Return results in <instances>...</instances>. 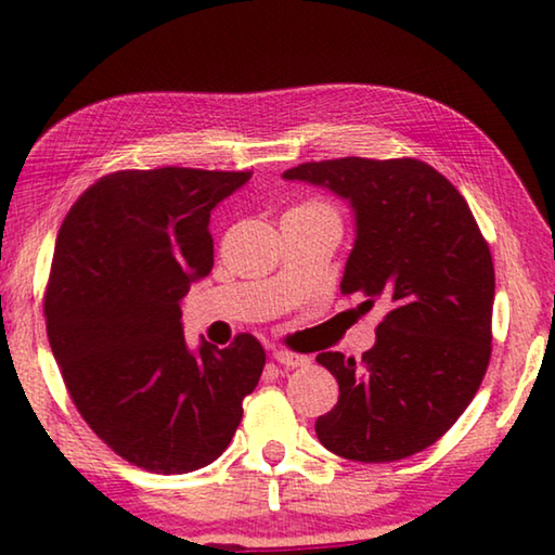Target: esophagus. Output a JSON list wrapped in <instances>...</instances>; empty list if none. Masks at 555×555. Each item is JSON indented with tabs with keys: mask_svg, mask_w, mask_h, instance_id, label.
<instances>
[{
	"mask_svg": "<svg viewBox=\"0 0 555 555\" xmlns=\"http://www.w3.org/2000/svg\"><path fill=\"white\" fill-rule=\"evenodd\" d=\"M274 360L281 364V367H286V370H296V367H306L308 362V357L306 354H296V352H274Z\"/></svg>",
	"mask_w": 555,
	"mask_h": 555,
	"instance_id": "obj_1",
	"label": "esophagus"
}]
</instances>
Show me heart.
I'll use <instances>...</instances> for the list:
<instances>
[{
    "mask_svg": "<svg viewBox=\"0 0 555 555\" xmlns=\"http://www.w3.org/2000/svg\"><path fill=\"white\" fill-rule=\"evenodd\" d=\"M294 210H315V212H333V208H331V205H325V203H304V205H298V208H294Z\"/></svg>",
    "mask_w": 555,
    "mask_h": 555,
    "instance_id": "b5f03b06",
    "label": "heart"
}]
</instances>
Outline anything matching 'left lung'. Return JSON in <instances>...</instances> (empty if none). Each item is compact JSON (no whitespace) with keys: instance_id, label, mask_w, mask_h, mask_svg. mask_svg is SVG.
I'll use <instances>...</instances> for the list:
<instances>
[{"instance_id":"obj_1","label":"left lung","mask_w":555,"mask_h":555,"mask_svg":"<svg viewBox=\"0 0 555 555\" xmlns=\"http://www.w3.org/2000/svg\"><path fill=\"white\" fill-rule=\"evenodd\" d=\"M286 181L323 185L354 210L340 291L384 318L362 360L321 352L340 387L318 440L357 463L421 453L455 424L492 354L494 264L457 188L418 158L311 162Z\"/></svg>"}]
</instances>
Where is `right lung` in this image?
<instances>
[{
  "label": "right lung",
  "mask_w": 555,
  "mask_h": 555,
  "mask_svg": "<svg viewBox=\"0 0 555 555\" xmlns=\"http://www.w3.org/2000/svg\"><path fill=\"white\" fill-rule=\"evenodd\" d=\"M249 171L164 166L102 176L55 240L46 333L75 409L107 448L158 475L218 460L267 354L255 335L188 350L181 298L212 269L210 210Z\"/></svg>",
  "instance_id": "obj_1"
}]
</instances>
